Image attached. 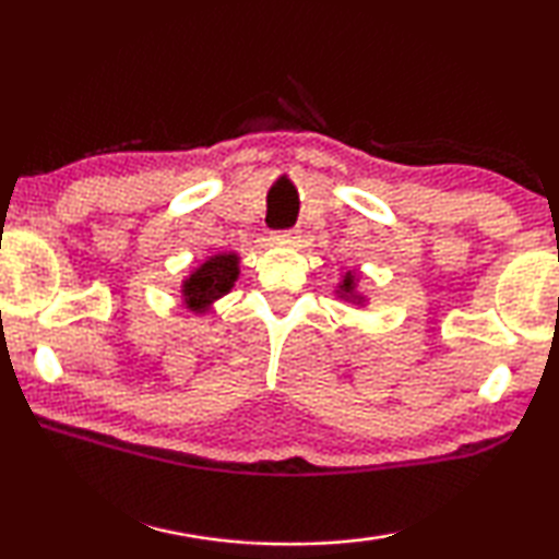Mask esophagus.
<instances>
[{
    "instance_id": "obj_1",
    "label": "esophagus",
    "mask_w": 559,
    "mask_h": 559,
    "mask_svg": "<svg viewBox=\"0 0 559 559\" xmlns=\"http://www.w3.org/2000/svg\"><path fill=\"white\" fill-rule=\"evenodd\" d=\"M276 239H278L281 243H298V239H300V231H298V229L278 231V234H276Z\"/></svg>"
}]
</instances>
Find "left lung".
I'll return each instance as SVG.
<instances>
[{
  "instance_id": "obj_1",
  "label": "left lung",
  "mask_w": 559,
  "mask_h": 559,
  "mask_svg": "<svg viewBox=\"0 0 559 559\" xmlns=\"http://www.w3.org/2000/svg\"><path fill=\"white\" fill-rule=\"evenodd\" d=\"M340 293H343V296H349V298L355 296V276H353V273H345V281H343V286H340Z\"/></svg>"
}]
</instances>
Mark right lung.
Instances as JSON below:
<instances>
[{"mask_svg":"<svg viewBox=\"0 0 559 559\" xmlns=\"http://www.w3.org/2000/svg\"><path fill=\"white\" fill-rule=\"evenodd\" d=\"M236 278H239V257L236 253H216L185 281L182 296L187 308H192L194 313H206L216 298L226 296L234 288Z\"/></svg>","mask_w":559,"mask_h":559,"instance_id":"obj_1","label":"right lung"}]
</instances>
